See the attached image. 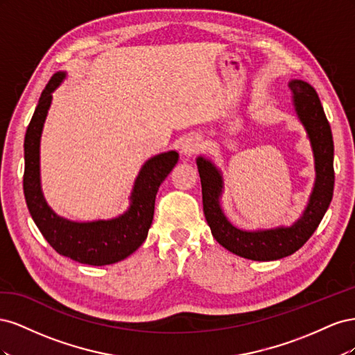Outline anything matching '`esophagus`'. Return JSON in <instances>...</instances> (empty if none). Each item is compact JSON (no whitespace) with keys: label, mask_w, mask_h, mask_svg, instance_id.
Listing matches in <instances>:
<instances>
[{"label":"esophagus","mask_w":355,"mask_h":355,"mask_svg":"<svg viewBox=\"0 0 355 355\" xmlns=\"http://www.w3.org/2000/svg\"><path fill=\"white\" fill-rule=\"evenodd\" d=\"M202 139L200 136H189L182 144V153L185 155H196L202 149Z\"/></svg>","instance_id":"1"}]
</instances>
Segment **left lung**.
Instances as JSON below:
<instances>
[{
  "mask_svg": "<svg viewBox=\"0 0 355 355\" xmlns=\"http://www.w3.org/2000/svg\"><path fill=\"white\" fill-rule=\"evenodd\" d=\"M296 112L304 123L315 157V187L308 207L293 227L270 231L247 232L237 230L223 216L219 206L222 179L210 161H197L201 179L202 210L214 240L225 249L252 261H277L299 250L323 219L333 197L335 170H333V137L323 106L314 87L305 81L288 83Z\"/></svg>",
  "mask_w": 355,
  "mask_h": 355,
  "instance_id": "left-lung-1",
  "label": "left lung"
}]
</instances>
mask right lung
I'll return each instance as SVG.
<instances>
[{"label":"right lung","mask_w":355,"mask_h":355,"mask_svg":"<svg viewBox=\"0 0 355 355\" xmlns=\"http://www.w3.org/2000/svg\"><path fill=\"white\" fill-rule=\"evenodd\" d=\"M63 73L53 75L42 90L25 135L24 192L26 206L42 237L58 253L72 261L94 266L110 265L130 256L146 240L154 219L155 196L159 185L178 163L179 154L170 151L151 158L139 173L132 206L112 220L75 223L60 219L50 210L40 188V137L47 110Z\"/></svg>","instance_id":"1"}]
</instances>
